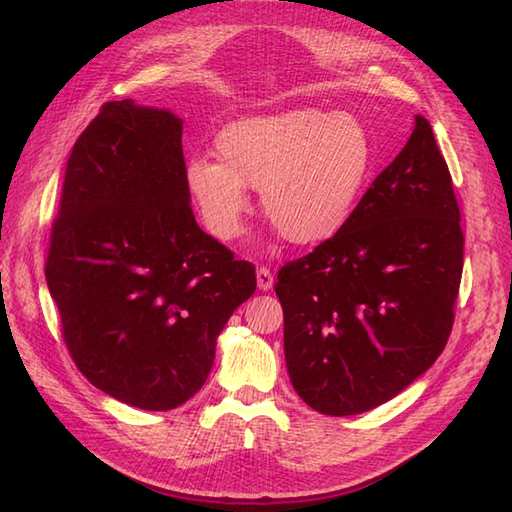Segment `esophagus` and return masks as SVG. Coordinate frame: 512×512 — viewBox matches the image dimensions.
Listing matches in <instances>:
<instances>
[{
    "mask_svg": "<svg viewBox=\"0 0 512 512\" xmlns=\"http://www.w3.org/2000/svg\"><path fill=\"white\" fill-rule=\"evenodd\" d=\"M273 284H275V277H273V273H270V268L259 266L257 268V288L266 292L273 288Z\"/></svg>",
    "mask_w": 512,
    "mask_h": 512,
    "instance_id": "34e87169",
    "label": "esophagus"
}]
</instances>
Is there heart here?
I'll return each mask as SVG.
<instances>
[{
  "label": "heart",
  "mask_w": 512,
  "mask_h": 512,
  "mask_svg": "<svg viewBox=\"0 0 512 512\" xmlns=\"http://www.w3.org/2000/svg\"><path fill=\"white\" fill-rule=\"evenodd\" d=\"M215 156L193 158L184 187L206 231L231 242L248 213V189L288 242H328L350 224L374 176L367 127L314 107L242 118L215 136Z\"/></svg>",
  "instance_id": "1"
}]
</instances>
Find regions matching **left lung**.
Here are the masks:
<instances>
[{"instance_id": "left-lung-1", "label": "left lung", "mask_w": 512, "mask_h": 512, "mask_svg": "<svg viewBox=\"0 0 512 512\" xmlns=\"http://www.w3.org/2000/svg\"><path fill=\"white\" fill-rule=\"evenodd\" d=\"M464 233L427 118L343 231L279 270L290 383L325 416L391 400L436 363L455 319Z\"/></svg>"}]
</instances>
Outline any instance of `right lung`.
<instances>
[{"instance_id": "obj_1", "label": "right lung", "mask_w": 512, "mask_h": 512, "mask_svg": "<svg viewBox=\"0 0 512 512\" xmlns=\"http://www.w3.org/2000/svg\"><path fill=\"white\" fill-rule=\"evenodd\" d=\"M182 121L110 101L76 138L46 259L79 372L138 409L169 411L206 383L217 334L257 288L255 266L195 222Z\"/></svg>"}]
</instances>
